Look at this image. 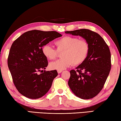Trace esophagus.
I'll list each match as a JSON object with an SVG mask.
<instances>
[{
	"mask_svg": "<svg viewBox=\"0 0 121 121\" xmlns=\"http://www.w3.org/2000/svg\"><path fill=\"white\" fill-rule=\"evenodd\" d=\"M63 71L62 70H57V72H58V73H60L61 72H62Z\"/></svg>",
	"mask_w": 121,
	"mask_h": 121,
	"instance_id": "1",
	"label": "esophagus"
}]
</instances>
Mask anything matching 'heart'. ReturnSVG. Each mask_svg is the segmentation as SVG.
<instances>
[{
	"label": "heart",
	"mask_w": 121,
	"mask_h": 121,
	"mask_svg": "<svg viewBox=\"0 0 121 121\" xmlns=\"http://www.w3.org/2000/svg\"><path fill=\"white\" fill-rule=\"evenodd\" d=\"M56 50L50 45H44L42 48L44 56L48 60H53L57 57L58 52H62V57L49 64L51 70H63L73 64L77 66L84 63L88 57L90 45L85 39H79L76 37L64 36L55 41Z\"/></svg>",
	"instance_id": "1"
}]
</instances>
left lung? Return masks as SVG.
Masks as SVG:
<instances>
[{
    "label": "left lung",
    "instance_id": "8db88e82",
    "mask_svg": "<svg viewBox=\"0 0 121 121\" xmlns=\"http://www.w3.org/2000/svg\"><path fill=\"white\" fill-rule=\"evenodd\" d=\"M66 34L80 36L90 45L86 60L70 71L68 85L72 92L82 99H90L102 90L111 69L109 48L99 34L87 29L66 31Z\"/></svg>",
    "mask_w": 121,
    "mask_h": 121
}]
</instances>
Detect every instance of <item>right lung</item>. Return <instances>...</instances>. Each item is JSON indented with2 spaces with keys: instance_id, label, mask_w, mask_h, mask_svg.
<instances>
[{
  "instance_id": "right-lung-1",
  "label": "right lung",
  "mask_w": 121,
  "mask_h": 121,
  "mask_svg": "<svg viewBox=\"0 0 121 121\" xmlns=\"http://www.w3.org/2000/svg\"><path fill=\"white\" fill-rule=\"evenodd\" d=\"M62 36L55 31L33 30L23 33L12 44L8 66L14 84L23 96L36 99L44 96L50 90L58 73L56 70H44L48 63L42 48ZM39 72L42 73L38 74Z\"/></svg>"
}]
</instances>
